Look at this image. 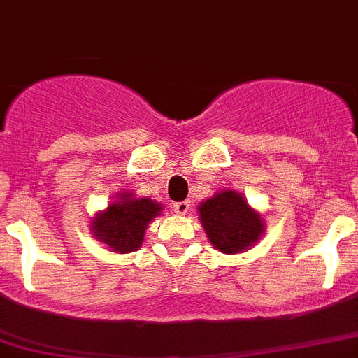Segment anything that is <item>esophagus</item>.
Here are the masks:
<instances>
[{
	"label": "esophagus",
	"mask_w": 358,
	"mask_h": 358,
	"mask_svg": "<svg viewBox=\"0 0 358 358\" xmlns=\"http://www.w3.org/2000/svg\"><path fill=\"white\" fill-rule=\"evenodd\" d=\"M190 208V203L189 201H178V203H173V212L178 213V215H185Z\"/></svg>",
	"instance_id": "obj_1"
}]
</instances>
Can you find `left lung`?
Wrapping results in <instances>:
<instances>
[{
  "mask_svg": "<svg viewBox=\"0 0 358 358\" xmlns=\"http://www.w3.org/2000/svg\"><path fill=\"white\" fill-rule=\"evenodd\" d=\"M198 212L206 238L224 255L245 252L265 235L266 226L262 213L233 189H222L201 201Z\"/></svg>",
  "mask_w": 358,
  "mask_h": 358,
  "instance_id": "left-lung-1",
  "label": "left lung"
}]
</instances>
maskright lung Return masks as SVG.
Returning <instances> with one entry per match:
<instances>
[{
  "instance_id": "add662e5",
  "label": "right lung",
  "mask_w": 358,
  "mask_h": 358,
  "mask_svg": "<svg viewBox=\"0 0 358 358\" xmlns=\"http://www.w3.org/2000/svg\"><path fill=\"white\" fill-rule=\"evenodd\" d=\"M162 205L150 198H136L123 190L106 210L92 217L90 231L111 252L129 255L143 245L148 224L162 213Z\"/></svg>"
}]
</instances>
